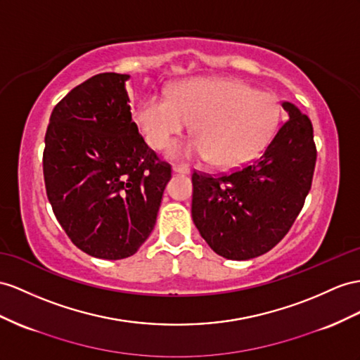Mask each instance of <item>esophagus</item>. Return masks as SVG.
<instances>
[{
	"label": "esophagus",
	"instance_id": "34e87169",
	"mask_svg": "<svg viewBox=\"0 0 360 360\" xmlns=\"http://www.w3.org/2000/svg\"><path fill=\"white\" fill-rule=\"evenodd\" d=\"M172 172H173L174 174H184V176H186V174H190L188 165H173Z\"/></svg>",
	"mask_w": 360,
	"mask_h": 360
}]
</instances>
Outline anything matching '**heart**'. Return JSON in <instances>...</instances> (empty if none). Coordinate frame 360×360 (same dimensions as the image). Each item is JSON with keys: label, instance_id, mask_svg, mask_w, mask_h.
<instances>
[{"label": "heart", "instance_id": "1", "mask_svg": "<svg viewBox=\"0 0 360 360\" xmlns=\"http://www.w3.org/2000/svg\"><path fill=\"white\" fill-rule=\"evenodd\" d=\"M278 115V101L269 92L233 79H195L174 88L169 98L144 97L135 123L155 150L169 146L191 123L196 136L173 144L169 158H210L219 167H233L262 149Z\"/></svg>", "mask_w": 360, "mask_h": 360}]
</instances>
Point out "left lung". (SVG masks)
Wrapping results in <instances>:
<instances>
[{
	"label": "left lung",
	"instance_id": "left-lung-1",
	"mask_svg": "<svg viewBox=\"0 0 360 360\" xmlns=\"http://www.w3.org/2000/svg\"><path fill=\"white\" fill-rule=\"evenodd\" d=\"M285 122L257 161L224 176L193 173L191 217L202 238L228 260L271 251L309 195L316 162L307 115L283 101Z\"/></svg>",
	"mask_w": 360,
	"mask_h": 360
}]
</instances>
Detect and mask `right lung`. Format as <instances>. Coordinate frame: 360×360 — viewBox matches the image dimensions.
<instances>
[{"mask_svg":"<svg viewBox=\"0 0 360 360\" xmlns=\"http://www.w3.org/2000/svg\"><path fill=\"white\" fill-rule=\"evenodd\" d=\"M129 75L103 72L54 106L45 134V190L63 231L103 260L135 254L150 236L172 178L132 122Z\"/></svg>","mask_w":360,"mask_h":360,"instance_id":"add662e5","label":"right lung"}]
</instances>
